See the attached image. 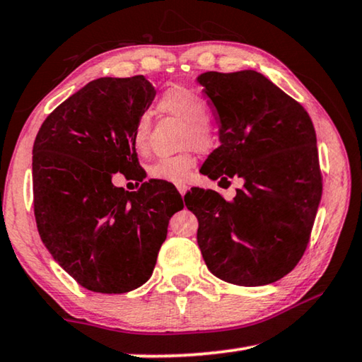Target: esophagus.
<instances>
[{
	"label": "esophagus",
	"mask_w": 362,
	"mask_h": 362,
	"mask_svg": "<svg viewBox=\"0 0 362 362\" xmlns=\"http://www.w3.org/2000/svg\"><path fill=\"white\" fill-rule=\"evenodd\" d=\"M177 189H179V193L183 196L187 192V185H185V183H177Z\"/></svg>",
	"instance_id": "esophagus-1"
}]
</instances>
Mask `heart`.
I'll list each match as a JSON object with an SVG mask.
<instances>
[{
	"label": "heart",
	"mask_w": 362,
	"mask_h": 362,
	"mask_svg": "<svg viewBox=\"0 0 362 362\" xmlns=\"http://www.w3.org/2000/svg\"><path fill=\"white\" fill-rule=\"evenodd\" d=\"M159 108L187 122L183 137L185 145H194L196 148L206 151L217 144L216 127L207 121L209 105L194 90L183 86H173L159 99ZM148 116L140 115L134 126V145L139 151H145L148 146ZM194 166L196 156L189 151H183L179 155L158 158L148 168V174L156 180L183 183Z\"/></svg>",
	"instance_id": "1"
}]
</instances>
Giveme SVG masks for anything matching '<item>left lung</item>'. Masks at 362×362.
I'll return each mask as SVG.
<instances>
[{"label":"left lung","mask_w":362,"mask_h":362,"mask_svg":"<svg viewBox=\"0 0 362 362\" xmlns=\"http://www.w3.org/2000/svg\"><path fill=\"white\" fill-rule=\"evenodd\" d=\"M217 108L220 142L201 168L212 180L241 177L236 196L193 188L207 268L236 286L286 276L305 254L322 194L316 132L306 110L262 73L207 71L198 78Z\"/></svg>","instance_id":"obj_1"}]
</instances>
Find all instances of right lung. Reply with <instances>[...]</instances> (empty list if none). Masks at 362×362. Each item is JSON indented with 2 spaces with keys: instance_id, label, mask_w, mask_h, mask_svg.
<instances>
[{
  "instance_id": "1",
  "label": "right lung",
  "mask_w": 362,
  "mask_h": 362,
  "mask_svg": "<svg viewBox=\"0 0 362 362\" xmlns=\"http://www.w3.org/2000/svg\"><path fill=\"white\" fill-rule=\"evenodd\" d=\"M155 94L142 75L94 79L36 134V226L54 260L88 291L124 293L146 283L169 218L183 209L179 192L166 194L163 182H144L137 192L112 183L116 173L139 179L134 126Z\"/></svg>"
}]
</instances>
